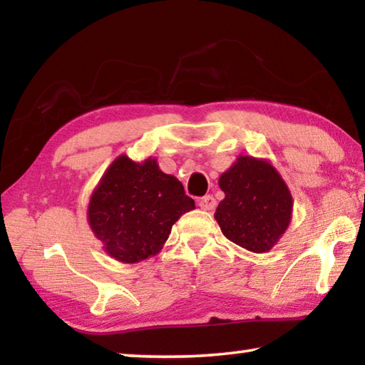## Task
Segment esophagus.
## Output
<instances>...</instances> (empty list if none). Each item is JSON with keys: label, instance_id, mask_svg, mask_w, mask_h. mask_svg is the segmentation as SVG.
<instances>
[{"label": "esophagus", "instance_id": "esophagus-1", "mask_svg": "<svg viewBox=\"0 0 365 365\" xmlns=\"http://www.w3.org/2000/svg\"><path fill=\"white\" fill-rule=\"evenodd\" d=\"M197 205H200V207L202 209V211H214V207H215V205H217V202H215L214 196L206 195V196L201 197Z\"/></svg>", "mask_w": 365, "mask_h": 365}]
</instances>
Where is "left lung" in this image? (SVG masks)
I'll return each mask as SVG.
<instances>
[{
    "label": "left lung",
    "instance_id": "8db88e82",
    "mask_svg": "<svg viewBox=\"0 0 365 365\" xmlns=\"http://www.w3.org/2000/svg\"><path fill=\"white\" fill-rule=\"evenodd\" d=\"M225 197L214 217L222 233L242 248L267 252L292 222L293 197L267 159L238 156L219 178Z\"/></svg>",
    "mask_w": 365,
    "mask_h": 365
}]
</instances>
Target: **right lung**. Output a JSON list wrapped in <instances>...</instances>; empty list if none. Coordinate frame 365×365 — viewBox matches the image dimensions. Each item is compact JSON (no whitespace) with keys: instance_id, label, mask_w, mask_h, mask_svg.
<instances>
[{"instance_id":"1","label":"right lung","mask_w":365,"mask_h":365,"mask_svg":"<svg viewBox=\"0 0 365 365\" xmlns=\"http://www.w3.org/2000/svg\"><path fill=\"white\" fill-rule=\"evenodd\" d=\"M195 201L158 160L135 163L125 154L113 160L90 196L86 219L104 252L123 264L156 256L172 225Z\"/></svg>"}]
</instances>
